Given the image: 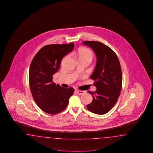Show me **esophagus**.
Here are the masks:
<instances>
[{"instance_id": "34e87169", "label": "esophagus", "mask_w": 153, "mask_h": 153, "mask_svg": "<svg viewBox=\"0 0 153 153\" xmlns=\"http://www.w3.org/2000/svg\"><path fill=\"white\" fill-rule=\"evenodd\" d=\"M75 92H76V93H77L78 94L81 95V94H82L85 93V91H81V90H79V89H75Z\"/></svg>"}]
</instances>
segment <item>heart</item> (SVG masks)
I'll list each match as a JSON object with an SVG mask.
<instances>
[{"label": "heart", "instance_id": "b5f03b06", "mask_svg": "<svg viewBox=\"0 0 153 153\" xmlns=\"http://www.w3.org/2000/svg\"><path fill=\"white\" fill-rule=\"evenodd\" d=\"M76 55H77L79 59H87L91 61L93 57V53L92 51L86 47H81L76 52Z\"/></svg>", "mask_w": 153, "mask_h": 153}]
</instances>
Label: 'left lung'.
<instances>
[{
    "label": "left lung",
    "mask_w": 153,
    "mask_h": 153,
    "mask_svg": "<svg viewBox=\"0 0 153 153\" xmlns=\"http://www.w3.org/2000/svg\"><path fill=\"white\" fill-rule=\"evenodd\" d=\"M95 52L97 64L91 79L94 80L95 92L88 91L93 101L86 105L88 109L97 114L109 111L116 104L122 89L121 65L116 53L108 46L96 41H84Z\"/></svg>",
    "instance_id": "obj_1"
}]
</instances>
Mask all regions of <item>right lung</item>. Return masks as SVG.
I'll return each mask as SVG.
<instances>
[{
  "instance_id": "add662e5",
  "label": "right lung",
  "mask_w": 153,
  "mask_h": 153,
  "mask_svg": "<svg viewBox=\"0 0 153 153\" xmlns=\"http://www.w3.org/2000/svg\"><path fill=\"white\" fill-rule=\"evenodd\" d=\"M74 43L47 45L39 51L31 62L29 84L37 106L43 111L56 114L64 110L74 94L72 87L64 88L53 82V75L60 67L61 60L73 51Z\"/></svg>"
}]
</instances>
